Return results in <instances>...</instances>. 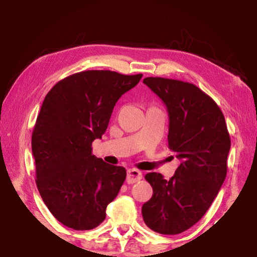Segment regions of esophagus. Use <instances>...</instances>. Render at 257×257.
Returning a JSON list of instances; mask_svg holds the SVG:
<instances>
[{"label":"esophagus","instance_id":"34e87169","mask_svg":"<svg viewBox=\"0 0 257 257\" xmlns=\"http://www.w3.org/2000/svg\"><path fill=\"white\" fill-rule=\"evenodd\" d=\"M143 178L142 172L136 169H129L127 171V182L128 184H135Z\"/></svg>","mask_w":257,"mask_h":257}]
</instances>
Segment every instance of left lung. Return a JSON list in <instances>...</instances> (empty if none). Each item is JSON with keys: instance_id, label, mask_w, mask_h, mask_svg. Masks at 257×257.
<instances>
[{"instance_id": "left-lung-1", "label": "left lung", "mask_w": 257, "mask_h": 257, "mask_svg": "<svg viewBox=\"0 0 257 257\" xmlns=\"http://www.w3.org/2000/svg\"><path fill=\"white\" fill-rule=\"evenodd\" d=\"M143 82L167 106L169 149L180 160L169 180L156 172L145 176L153 196L142 207L143 219L155 232L181 233L202 219L227 176V123L217 104L194 84L161 77Z\"/></svg>"}]
</instances>
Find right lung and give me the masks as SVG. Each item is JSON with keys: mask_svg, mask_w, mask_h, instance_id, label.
Segmentation results:
<instances>
[{"mask_svg": "<svg viewBox=\"0 0 257 257\" xmlns=\"http://www.w3.org/2000/svg\"><path fill=\"white\" fill-rule=\"evenodd\" d=\"M143 75L87 70L52 87L33 130L36 185L45 205L61 223L90 230L106 216L127 176L125 169L92 154L102 138L113 107Z\"/></svg>", "mask_w": 257, "mask_h": 257, "instance_id": "add662e5", "label": "right lung"}]
</instances>
